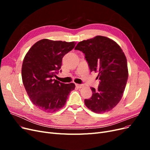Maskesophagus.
I'll return each instance as SVG.
<instances>
[{"label":"esophagus","instance_id":"obj_1","mask_svg":"<svg viewBox=\"0 0 150 150\" xmlns=\"http://www.w3.org/2000/svg\"><path fill=\"white\" fill-rule=\"evenodd\" d=\"M76 87H78L79 88H81L83 86V84H76Z\"/></svg>","mask_w":150,"mask_h":150}]
</instances>
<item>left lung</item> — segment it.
<instances>
[{
	"mask_svg": "<svg viewBox=\"0 0 150 150\" xmlns=\"http://www.w3.org/2000/svg\"><path fill=\"white\" fill-rule=\"evenodd\" d=\"M75 49L85 54L91 72H98L100 81L97 90L91 88L93 95L84 99L85 105L96 113L111 111L121 99L128 78L125 53L114 40L101 35L79 42Z\"/></svg>",
	"mask_w": 150,
	"mask_h": 150,
	"instance_id": "8db88e82",
	"label": "left lung"
}]
</instances>
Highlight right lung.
Here are the masks:
<instances>
[{
	"mask_svg": "<svg viewBox=\"0 0 150 150\" xmlns=\"http://www.w3.org/2000/svg\"><path fill=\"white\" fill-rule=\"evenodd\" d=\"M76 44L44 39L35 43L25 56L22 82L31 101L39 110L47 112L59 111L75 89L74 83L64 84L53 78L61 69L62 57Z\"/></svg>",
	"mask_w": 150,
	"mask_h": 150,
	"instance_id": "right-lung-1",
	"label": "right lung"
}]
</instances>
